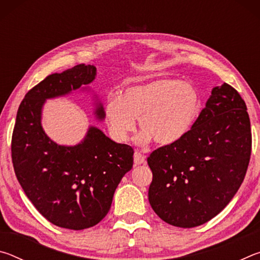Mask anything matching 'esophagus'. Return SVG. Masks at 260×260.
Wrapping results in <instances>:
<instances>
[{
    "label": "esophagus",
    "instance_id": "34e87169",
    "mask_svg": "<svg viewBox=\"0 0 260 260\" xmlns=\"http://www.w3.org/2000/svg\"><path fill=\"white\" fill-rule=\"evenodd\" d=\"M134 162L135 165H141L146 162V157H144L139 150H135L134 152Z\"/></svg>",
    "mask_w": 260,
    "mask_h": 260
}]
</instances>
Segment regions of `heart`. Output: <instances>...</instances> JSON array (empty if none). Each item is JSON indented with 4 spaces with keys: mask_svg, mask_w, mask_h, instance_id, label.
Returning a JSON list of instances; mask_svg holds the SVG:
<instances>
[{
    "mask_svg": "<svg viewBox=\"0 0 260 260\" xmlns=\"http://www.w3.org/2000/svg\"><path fill=\"white\" fill-rule=\"evenodd\" d=\"M201 99L195 87L175 79H159L128 87L120 98L109 95L105 102V124L112 138L124 142L136 127L139 118L143 132L140 143L153 140L170 146L184 138L199 117Z\"/></svg>",
    "mask_w": 260,
    "mask_h": 260,
    "instance_id": "heart-1",
    "label": "heart"
}]
</instances>
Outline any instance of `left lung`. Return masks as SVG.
I'll return each instance as SVG.
<instances>
[{
	"label": "left lung",
	"instance_id": "left-lung-1",
	"mask_svg": "<svg viewBox=\"0 0 260 260\" xmlns=\"http://www.w3.org/2000/svg\"><path fill=\"white\" fill-rule=\"evenodd\" d=\"M252 136L246 105L228 83L214 87L191 129L153 150L149 202L170 225H203L225 209L243 182Z\"/></svg>",
	"mask_w": 260,
	"mask_h": 260
}]
</instances>
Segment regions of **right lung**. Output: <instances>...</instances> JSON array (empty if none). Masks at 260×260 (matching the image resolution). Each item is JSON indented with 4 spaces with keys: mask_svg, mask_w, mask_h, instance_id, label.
Listing matches in <instances>:
<instances>
[{
    "mask_svg": "<svg viewBox=\"0 0 260 260\" xmlns=\"http://www.w3.org/2000/svg\"><path fill=\"white\" fill-rule=\"evenodd\" d=\"M95 76L94 65L79 64L43 79L21 101L11 139L12 164L26 196L48 221L73 231L93 227L107 215L114 190L133 167V148L96 127L74 147L58 146L42 129L46 99L88 85ZM96 114L104 118L102 105Z\"/></svg>",
    "mask_w": 260,
    "mask_h": 260,
    "instance_id": "1",
    "label": "right lung"
}]
</instances>
